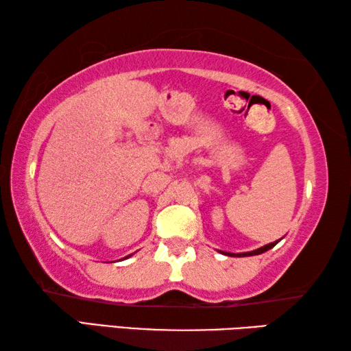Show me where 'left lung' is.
Returning a JSON list of instances; mask_svg holds the SVG:
<instances>
[{"label":"left lung","mask_w":351,"mask_h":351,"mask_svg":"<svg viewBox=\"0 0 351 351\" xmlns=\"http://www.w3.org/2000/svg\"><path fill=\"white\" fill-rule=\"evenodd\" d=\"M277 243H278V240L274 241V243H269V245H265V246H261V247H258V249H255V251H251V252H239V254L224 252V251H218V252H221V254H224V255H229V257H251V255H258V254H263V252H266V251H269V249L274 247V246L277 245Z\"/></svg>","instance_id":"left-lung-1"}]
</instances>
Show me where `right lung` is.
<instances>
[{
    "mask_svg": "<svg viewBox=\"0 0 351 351\" xmlns=\"http://www.w3.org/2000/svg\"><path fill=\"white\" fill-rule=\"evenodd\" d=\"M132 255H133V254H130V255H127V257H125V258H128V257H132Z\"/></svg>",
    "mask_w": 351,
    "mask_h": 351,
    "instance_id": "obj_1",
    "label": "right lung"
}]
</instances>
